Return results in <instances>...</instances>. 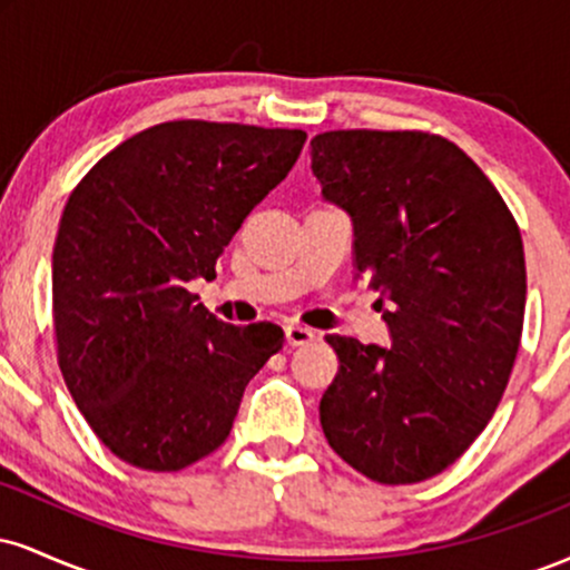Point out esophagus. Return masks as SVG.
<instances>
[{"label": "esophagus", "mask_w": 570, "mask_h": 570, "mask_svg": "<svg viewBox=\"0 0 570 570\" xmlns=\"http://www.w3.org/2000/svg\"><path fill=\"white\" fill-rule=\"evenodd\" d=\"M284 332H286V343L289 345H307L316 340V332L307 330L303 324H286Z\"/></svg>", "instance_id": "esophagus-1"}]
</instances>
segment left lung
Masks as SVG:
<instances>
[{"label": "left lung", "mask_w": 570, "mask_h": 570, "mask_svg": "<svg viewBox=\"0 0 570 570\" xmlns=\"http://www.w3.org/2000/svg\"><path fill=\"white\" fill-rule=\"evenodd\" d=\"M311 163L351 214L353 271L391 332V348L326 335L340 367L318 404L324 436L372 482H423L507 391L525 318L520 227L480 166L426 130H326Z\"/></svg>", "instance_id": "1"}]
</instances>
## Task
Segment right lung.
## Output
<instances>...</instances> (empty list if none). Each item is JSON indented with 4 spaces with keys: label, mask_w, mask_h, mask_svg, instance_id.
<instances>
[{
    "label": "right lung",
    "mask_w": 570,
    "mask_h": 570,
    "mask_svg": "<svg viewBox=\"0 0 570 570\" xmlns=\"http://www.w3.org/2000/svg\"><path fill=\"white\" fill-rule=\"evenodd\" d=\"M305 130L171 120L117 144L71 189L53 246L58 367L107 450L179 472L230 434L244 389L284 348L276 324L233 326L195 303Z\"/></svg>",
    "instance_id": "add662e5"
}]
</instances>
